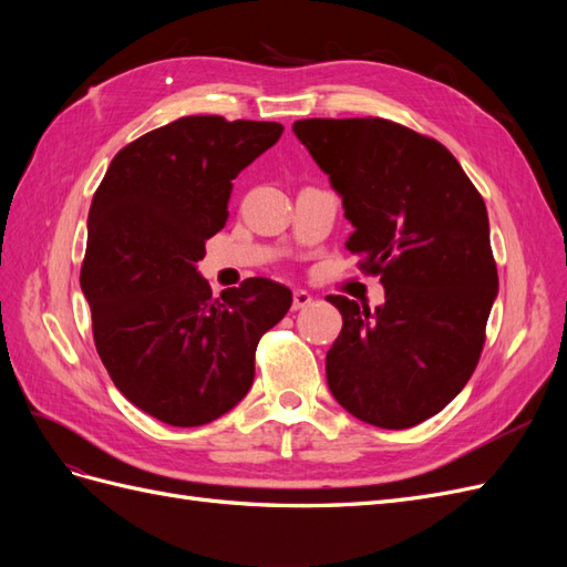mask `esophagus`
<instances>
[{
  "label": "esophagus",
  "mask_w": 567,
  "mask_h": 567,
  "mask_svg": "<svg viewBox=\"0 0 567 567\" xmlns=\"http://www.w3.org/2000/svg\"><path fill=\"white\" fill-rule=\"evenodd\" d=\"M312 305V296L307 293V290H296L293 293V310H305V307Z\"/></svg>",
  "instance_id": "esophagus-1"
}]
</instances>
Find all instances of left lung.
I'll use <instances>...</instances> for the list:
<instances>
[{"mask_svg": "<svg viewBox=\"0 0 567 567\" xmlns=\"http://www.w3.org/2000/svg\"><path fill=\"white\" fill-rule=\"evenodd\" d=\"M293 132L329 175L354 231L346 248L381 274L369 310L329 296L342 329L326 381L359 421L402 431L468 383L499 290L483 196L440 142L383 117H310Z\"/></svg>", "mask_w": 567, "mask_h": 567, "instance_id": "obj_1", "label": "left lung"}]
</instances>
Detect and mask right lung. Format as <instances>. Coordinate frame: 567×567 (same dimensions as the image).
<instances>
[{
  "mask_svg": "<svg viewBox=\"0 0 567 567\" xmlns=\"http://www.w3.org/2000/svg\"><path fill=\"white\" fill-rule=\"evenodd\" d=\"M281 132L179 117L120 151L92 198L80 286L94 346L115 388L167 425L210 423L241 402L257 342L293 302L262 277L213 298L196 267L227 225L234 179Z\"/></svg>",
  "mask_w": 567,
  "mask_h": 567,
  "instance_id": "1",
  "label": "right lung"
}]
</instances>
